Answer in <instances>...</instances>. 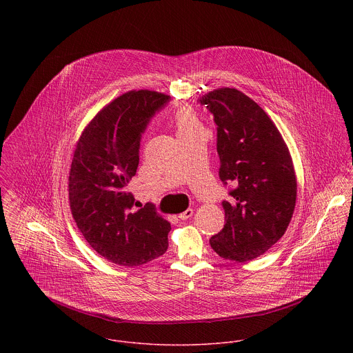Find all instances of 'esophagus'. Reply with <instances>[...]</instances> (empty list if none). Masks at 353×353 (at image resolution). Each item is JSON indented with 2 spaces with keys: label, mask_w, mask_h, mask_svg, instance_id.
I'll use <instances>...</instances> for the list:
<instances>
[{
  "label": "esophagus",
  "mask_w": 353,
  "mask_h": 353,
  "mask_svg": "<svg viewBox=\"0 0 353 353\" xmlns=\"http://www.w3.org/2000/svg\"><path fill=\"white\" fill-rule=\"evenodd\" d=\"M192 216H193V209L189 208V209H186L183 213L179 214V219H181V220H188V219H190Z\"/></svg>",
  "instance_id": "34e87169"
}]
</instances>
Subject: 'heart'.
<instances>
[{"label": "heart", "mask_w": 353, "mask_h": 353, "mask_svg": "<svg viewBox=\"0 0 353 353\" xmlns=\"http://www.w3.org/2000/svg\"><path fill=\"white\" fill-rule=\"evenodd\" d=\"M172 122H174V126H175L179 140L193 136L199 132H203L200 118L197 117L194 110L188 105H183V107H179L178 110H175Z\"/></svg>", "instance_id": "obj_1"}]
</instances>
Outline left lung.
<instances>
[{"instance_id": "8db88e82", "label": "left lung", "mask_w": 353, "mask_h": 353, "mask_svg": "<svg viewBox=\"0 0 353 353\" xmlns=\"http://www.w3.org/2000/svg\"><path fill=\"white\" fill-rule=\"evenodd\" d=\"M199 103L217 125L219 176L230 188L224 228L209 241L221 258L246 262L268 252L285 232L296 202L288 148L268 114L243 92L219 88Z\"/></svg>"}]
</instances>
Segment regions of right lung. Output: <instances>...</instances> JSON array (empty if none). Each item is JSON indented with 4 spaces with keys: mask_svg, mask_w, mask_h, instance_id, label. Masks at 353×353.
<instances>
[{
    "mask_svg": "<svg viewBox=\"0 0 353 353\" xmlns=\"http://www.w3.org/2000/svg\"><path fill=\"white\" fill-rule=\"evenodd\" d=\"M170 101L154 91H130L107 104L84 129L69 172L73 219L90 246L112 263L139 266L163 255L171 224L153 203L134 209L128 183L136 175L141 137Z\"/></svg>",
    "mask_w": 353,
    "mask_h": 353,
    "instance_id": "obj_1",
    "label": "right lung"
}]
</instances>
